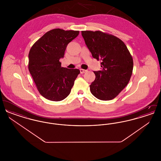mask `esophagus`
<instances>
[{"label": "esophagus", "instance_id": "esophagus-1", "mask_svg": "<svg viewBox=\"0 0 161 161\" xmlns=\"http://www.w3.org/2000/svg\"><path fill=\"white\" fill-rule=\"evenodd\" d=\"M80 73H81V74H83V73H85V72L87 71L86 70L83 69H80Z\"/></svg>", "mask_w": 161, "mask_h": 161}]
</instances>
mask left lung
Wrapping results in <instances>:
<instances>
[{
	"mask_svg": "<svg viewBox=\"0 0 161 161\" xmlns=\"http://www.w3.org/2000/svg\"><path fill=\"white\" fill-rule=\"evenodd\" d=\"M81 35L92 57L101 60L102 69L94 71L95 79L90 85L92 95L103 101L111 100L129 83L133 61L123 41L100 31H82Z\"/></svg>",
	"mask_w": 161,
	"mask_h": 161,
	"instance_id": "obj_1",
	"label": "left lung"
}]
</instances>
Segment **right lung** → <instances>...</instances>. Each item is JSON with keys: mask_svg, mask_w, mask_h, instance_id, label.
<instances>
[{"mask_svg": "<svg viewBox=\"0 0 161 161\" xmlns=\"http://www.w3.org/2000/svg\"><path fill=\"white\" fill-rule=\"evenodd\" d=\"M79 31L60 28L47 32L31 47L28 69L39 93L46 99L60 101L71 91L80 71L61 66L66 48Z\"/></svg>", "mask_w": 161, "mask_h": 161, "instance_id": "add662e5", "label": "right lung"}]
</instances>
